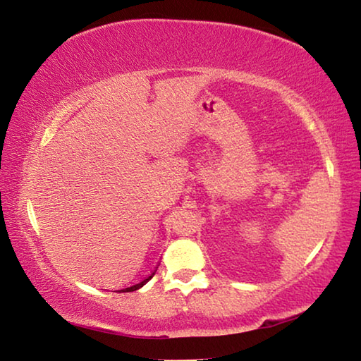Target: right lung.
<instances>
[{"label": "right lung", "instance_id": "right-lung-1", "mask_svg": "<svg viewBox=\"0 0 361 361\" xmlns=\"http://www.w3.org/2000/svg\"><path fill=\"white\" fill-rule=\"evenodd\" d=\"M156 269H157V267H156ZM154 274H156V271L152 272L149 277H146L145 280H142V282H140V283H137V285H132V286H129V288H124V290H121L119 293H129V291H135V290H138V288H142V286H143L146 282H148V280H151V279H152V276H154Z\"/></svg>", "mask_w": 361, "mask_h": 361}]
</instances>
